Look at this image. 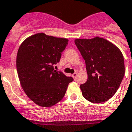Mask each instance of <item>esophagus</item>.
I'll list each match as a JSON object with an SVG mask.
<instances>
[{
	"label": "esophagus",
	"mask_w": 132,
	"mask_h": 132,
	"mask_svg": "<svg viewBox=\"0 0 132 132\" xmlns=\"http://www.w3.org/2000/svg\"><path fill=\"white\" fill-rule=\"evenodd\" d=\"M72 77L74 78V79H76L77 76V72H75L74 74L72 75Z\"/></svg>",
	"instance_id": "esophagus-1"
}]
</instances>
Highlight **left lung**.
I'll return each instance as SVG.
<instances>
[{"label": "left lung", "mask_w": 132, "mask_h": 132, "mask_svg": "<svg viewBox=\"0 0 132 132\" xmlns=\"http://www.w3.org/2000/svg\"><path fill=\"white\" fill-rule=\"evenodd\" d=\"M84 59L88 80L80 86L84 97L94 103L106 101L119 89L125 75L123 54L117 46L100 37L76 39Z\"/></svg>", "instance_id": "8db88e82"}]
</instances>
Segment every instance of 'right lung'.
<instances>
[{
	"label": "right lung",
	"mask_w": 132,
	"mask_h": 132,
	"mask_svg": "<svg viewBox=\"0 0 132 132\" xmlns=\"http://www.w3.org/2000/svg\"><path fill=\"white\" fill-rule=\"evenodd\" d=\"M68 39L44 33L28 37L20 44L16 68L21 86L29 98L42 107H52L62 100L73 79L54 70Z\"/></svg>",
	"instance_id": "obj_1"
}]
</instances>
